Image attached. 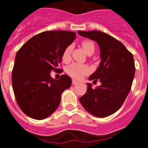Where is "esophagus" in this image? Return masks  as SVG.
Returning a JSON list of instances; mask_svg holds the SVG:
<instances>
[{"label":"esophagus","mask_w":148,"mask_h":148,"mask_svg":"<svg viewBox=\"0 0 148 148\" xmlns=\"http://www.w3.org/2000/svg\"><path fill=\"white\" fill-rule=\"evenodd\" d=\"M72 83H73V84H77L78 82H77V81H75V80H73V82H72Z\"/></svg>","instance_id":"esophagus-1"}]
</instances>
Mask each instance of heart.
<instances>
[{"instance_id":"heart-1","label":"heart","mask_w":148,"mask_h":148,"mask_svg":"<svg viewBox=\"0 0 148 148\" xmlns=\"http://www.w3.org/2000/svg\"><path fill=\"white\" fill-rule=\"evenodd\" d=\"M82 46L83 49H84L87 54L93 53L95 49V46L93 43L90 40H84L82 43ZM70 52H71V47H67L64 49L62 54V61L64 62H67L70 60ZM90 71L88 66L87 65L81 64L78 63H73L71 64L68 65L66 69V72L68 75L72 77L74 79H81L84 75H87Z\"/></svg>"}]
</instances>
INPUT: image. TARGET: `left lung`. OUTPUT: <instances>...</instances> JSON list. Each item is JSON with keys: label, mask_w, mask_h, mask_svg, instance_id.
Returning a JSON list of instances; mask_svg holds the SVG:
<instances>
[{"label": "left lung", "mask_w": 148, "mask_h": 148, "mask_svg": "<svg viewBox=\"0 0 148 148\" xmlns=\"http://www.w3.org/2000/svg\"><path fill=\"white\" fill-rule=\"evenodd\" d=\"M83 37L95 40L99 46L101 61L90 75V81L98 80L99 87L92 88L87 84V92L79 99L83 108L99 118L116 113L126 99L135 75L133 56L119 40L100 31H78Z\"/></svg>", "instance_id": "8db88e82"}]
</instances>
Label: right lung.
Masks as SVG:
<instances>
[{"label":"right lung","mask_w":148,"mask_h":148,"mask_svg":"<svg viewBox=\"0 0 148 148\" xmlns=\"http://www.w3.org/2000/svg\"><path fill=\"white\" fill-rule=\"evenodd\" d=\"M75 38L70 31H46L35 35L17 52L12 73L15 97L23 113L34 119H44L53 113L61 95L71 86L67 75L58 80L50 76L58 68L62 54Z\"/></svg>","instance_id":"obj_1"}]
</instances>
